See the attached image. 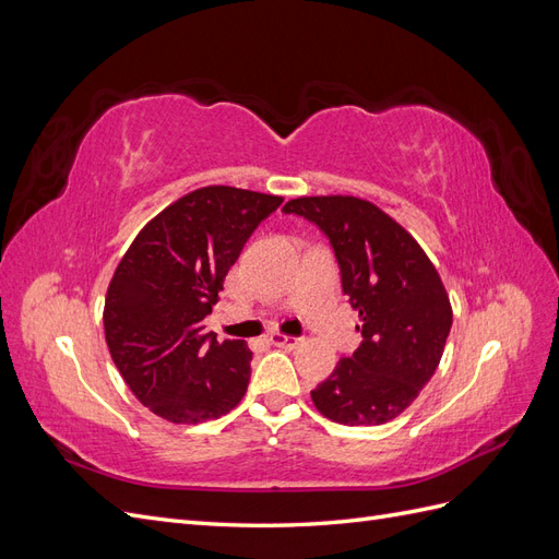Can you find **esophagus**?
Returning <instances> with one entry per match:
<instances>
[{
  "label": "esophagus",
  "instance_id": "obj_1",
  "mask_svg": "<svg viewBox=\"0 0 559 559\" xmlns=\"http://www.w3.org/2000/svg\"><path fill=\"white\" fill-rule=\"evenodd\" d=\"M270 343L282 349H296L302 345V337H294V335H282V333H270L267 337Z\"/></svg>",
  "mask_w": 559,
  "mask_h": 559
}]
</instances>
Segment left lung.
I'll return each instance as SVG.
<instances>
[{"label": "left lung", "mask_w": 559, "mask_h": 559, "mask_svg": "<svg viewBox=\"0 0 559 559\" xmlns=\"http://www.w3.org/2000/svg\"><path fill=\"white\" fill-rule=\"evenodd\" d=\"M282 212L326 235L343 294L361 317V345L310 392L317 411L347 427L384 425L417 399L443 357L452 326L445 286L413 235L373 202L296 198Z\"/></svg>", "instance_id": "obj_1"}]
</instances>
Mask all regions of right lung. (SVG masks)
<instances>
[{
    "label": "right lung",
    "mask_w": 559,
    "mask_h": 559,
    "mask_svg": "<svg viewBox=\"0 0 559 559\" xmlns=\"http://www.w3.org/2000/svg\"><path fill=\"white\" fill-rule=\"evenodd\" d=\"M280 205V195L205 186L148 222L118 263L105 300V337L118 373L151 413L198 425L245 396L247 343H218L202 319L251 233Z\"/></svg>",
    "instance_id": "obj_1"
}]
</instances>
